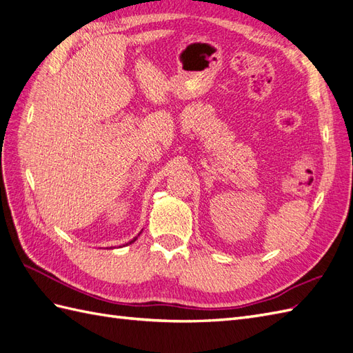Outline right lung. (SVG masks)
I'll return each mask as SVG.
<instances>
[{"label": "right lung", "instance_id": "right-lung-1", "mask_svg": "<svg viewBox=\"0 0 353 353\" xmlns=\"http://www.w3.org/2000/svg\"><path fill=\"white\" fill-rule=\"evenodd\" d=\"M138 236H139V234H138ZM138 236H137V237H133V239H132V241H130V242H128V243H126V245H129V243H133V242H135V241H137V239H138Z\"/></svg>", "mask_w": 353, "mask_h": 353}]
</instances>
